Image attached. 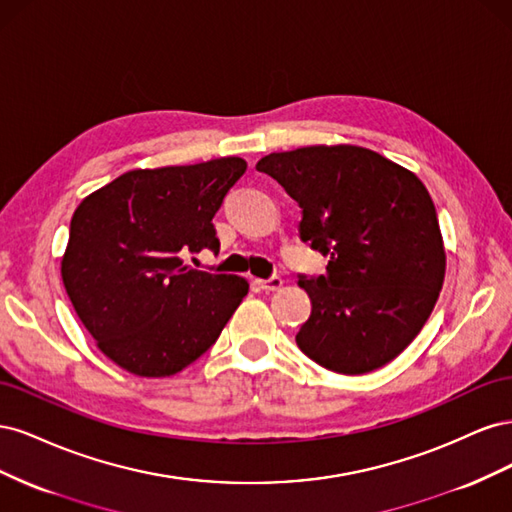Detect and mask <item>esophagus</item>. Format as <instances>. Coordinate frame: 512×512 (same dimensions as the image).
Here are the masks:
<instances>
[{"mask_svg":"<svg viewBox=\"0 0 512 512\" xmlns=\"http://www.w3.org/2000/svg\"><path fill=\"white\" fill-rule=\"evenodd\" d=\"M256 284L265 292H275V290H280L284 286V280H282V277H271V280H258Z\"/></svg>","mask_w":512,"mask_h":512,"instance_id":"obj_1","label":"esophagus"}]
</instances>
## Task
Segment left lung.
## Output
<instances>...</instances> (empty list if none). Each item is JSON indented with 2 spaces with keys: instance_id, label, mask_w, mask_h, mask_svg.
<instances>
[{
  "instance_id": "1",
  "label": "left lung",
  "mask_w": 512,
  "mask_h": 512,
  "mask_svg": "<svg viewBox=\"0 0 512 512\" xmlns=\"http://www.w3.org/2000/svg\"><path fill=\"white\" fill-rule=\"evenodd\" d=\"M256 168L303 209L301 239L331 254L327 275L299 280L312 301L299 348L346 376L393 361L421 333L444 284V241L423 181L356 145L269 153Z\"/></svg>"
}]
</instances>
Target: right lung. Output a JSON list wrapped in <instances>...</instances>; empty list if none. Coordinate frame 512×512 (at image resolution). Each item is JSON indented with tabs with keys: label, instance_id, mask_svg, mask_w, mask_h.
Instances as JSON below:
<instances>
[{
	"label": "right lung",
	"instance_id": "obj_1",
	"mask_svg": "<svg viewBox=\"0 0 512 512\" xmlns=\"http://www.w3.org/2000/svg\"><path fill=\"white\" fill-rule=\"evenodd\" d=\"M245 168L235 156L136 168L76 207L61 280L83 327L121 369L179 374L211 348L250 290L245 277L183 262L220 250L211 220Z\"/></svg>",
	"mask_w": 512,
	"mask_h": 512
}]
</instances>
